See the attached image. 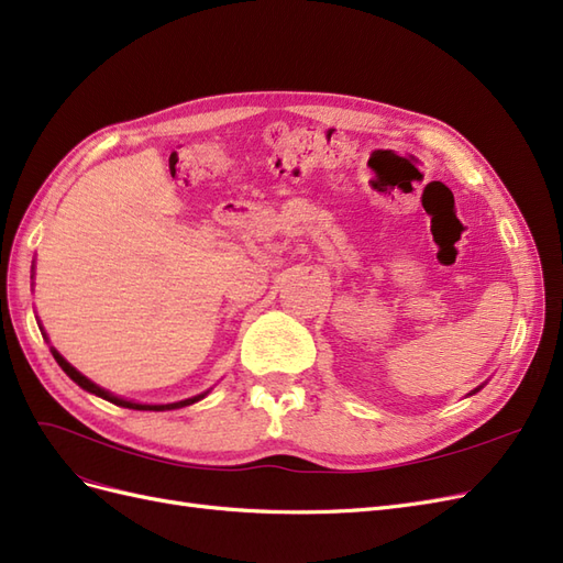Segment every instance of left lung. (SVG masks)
I'll return each mask as SVG.
<instances>
[{"mask_svg": "<svg viewBox=\"0 0 563 563\" xmlns=\"http://www.w3.org/2000/svg\"><path fill=\"white\" fill-rule=\"evenodd\" d=\"M479 389H482V387H476V389H472V395H474V391H479Z\"/></svg>", "mask_w": 563, "mask_h": 563, "instance_id": "1", "label": "left lung"}]
</instances>
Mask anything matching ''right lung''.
<instances>
[{
    "label": "right lung",
    "instance_id": "add662e5",
    "mask_svg": "<svg viewBox=\"0 0 563 563\" xmlns=\"http://www.w3.org/2000/svg\"><path fill=\"white\" fill-rule=\"evenodd\" d=\"M51 354H54V360L58 362V366H60V368L67 373V376H70L81 389H87V391H91V395H96V397H100V399H106V401H110V404L124 406V408H135V411H172V408L190 406V404H195V401L207 397V391H203V395H197V397H190V399H183V401H174V404H139V401H129V399H122V397H114L112 391H108V389H103V387H98V385L91 383L87 376H81V373H79L73 364H67L54 347H51Z\"/></svg>",
    "mask_w": 563,
    "mask_h": 563
}]
</instances>
